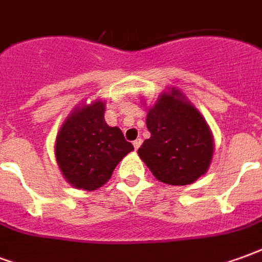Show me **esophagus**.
<instances>
[{
  "label": "esophagus",
  "mask_w": 262,
  "mask_h": 262,
  "mask_svg": "<svg viewBox=\"0 0 262 262\" xmlns=\"http://www.w3.org/2000/svg\"><path fill=\"white\" fill-rule=\"evenodd\" d=\"M141 144H142V139H141V138L135 139V141H134V142H133L134 148H135V149H138L139 146H141Z\"/></svg>",
  "instance_id": "34e87169"
}]
</instances>
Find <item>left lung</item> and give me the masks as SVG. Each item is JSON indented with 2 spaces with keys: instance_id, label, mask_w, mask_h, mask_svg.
Masks as SVG:
<instances>
[{
  "instance_id": "8db88e82",
  "label": "left lung",
  "mask_w": 262,
  "mask_h": 262,
  "mask_svg": "<svg viewBox=\"0 0 262 262\" xmlns=\"http://www.w3.org/2000/svg\"><path fill=\"white\" fill-rule=\"evenodd\" d=\"M145 139L138 154L152 174L171 186L191 184L209 167L213 142L201 113L179 91L163 93L149 108Z\"/></svg>"
}]
</instances>
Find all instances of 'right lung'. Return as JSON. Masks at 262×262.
I'll return each mask as SVG.
<instances>
[{
	"label": "right lung",
	"instance_id": "right-lung-1",
	"mask_svg": "<svg viewBox=\"0 0 262 262\" xmlns=\"http://www.w3.org/2000/svg\"><path fill=\"white\" fill-rule=\"evenodd\" d=\"M134 150L121 129L104 121V103L93 102L67 118L55 139V158L67 181L76 188L96 190Z\"/></svg>",
	"mask_w": 262,
	"mask_h": 262
}]
</instances>
